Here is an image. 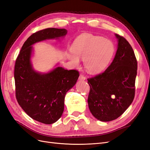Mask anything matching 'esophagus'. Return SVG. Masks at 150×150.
<instances>
[{
	"mask_svg": "<svg viewBox=\"0 0 150 150\" xmlns=\"http://www.w3.org/2000/svg\"><path fill=\"white\" fill-rule=\"evenodd\" d=\"M86 79L85 76L83 74H80L79 77V81H84Z\"/></svg>",
	"mask_w": 150,
	"mask_h": 150,
	"instance_id": "1",
	"label": "esophagus"
}]
</instances>
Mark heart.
Here are the masks:
<instances>
[{
    "label": "heart",
    "mask_w": 150,
    "mask_h": 150,
    "mask_svg": "<svg viewBox=\"0 0 150 150\" xmlns=\"http://www.w3.org/2000/svg\"><path fill=\"white\" fill-rule=\"evenodd\" d=\"M71 54L67 57L75 66L79 64V59H84V65L90 73H99L110 64L115 51V47L110 39L89 34L81 35L72 44Z\"/></svg>",
    "instance_id": "heart-1"
}]
</instances>
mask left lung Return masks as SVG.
Here are the masks:
<instances>
[{"label": "left lung", "instance_id": "8db88e82", "mask_svg": "<svg viewBox=\"0 0 150 150\" xmlns=\"http://www.w3.org/2000/svg\"><path fill=\"white\" fill-rule=\"evenodd\" d=\"M115 36L117 49L111 65L103 73L88 79L89 110L97 120L104 122L120 117L134 98L137 59L126 39L116 34Z\"/></svg>", "mask_w": 150, "mask_h": 150}]
</instances>
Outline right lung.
Wrapping results in <instances>:
<instances>
[{"instance_id":"add662e5","label":"right lung","mask_w":150,"mask_h":150,"mask_svg":"<svg viewBox=\"0 0 150 150\" xmlns=\"http://www.w3.org/2000/svg\"><path fill=\"white\" fill-rule=\"evenodd\" d=\"M65 29L47 28L36 32L26 40L14 68L16 96L18 103L31 118L50 125L61 117L66 93L79 78L76 70L56 67L46 73L34 70L31 62L33 45L49 39L64 38Z\"/></svg>"}]
</instances>
